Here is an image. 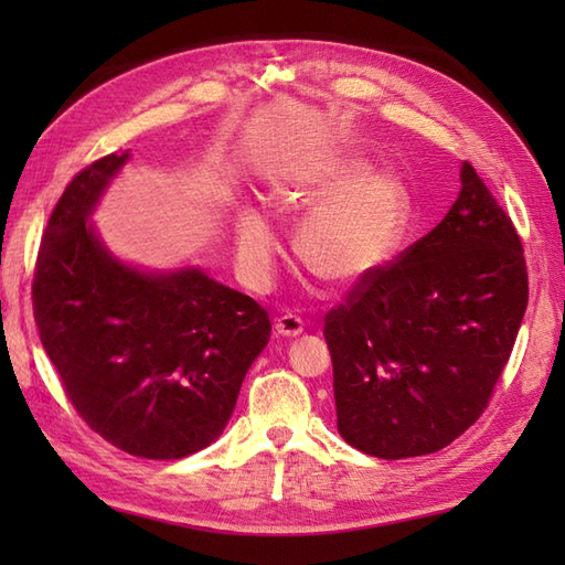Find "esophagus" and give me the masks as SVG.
Masks as SVG:
<instances>
[{
  "label": "esophagus",
  "mask_w": 565,
  "mask_h": 565,
  "mask_svg": "<svg viewBox=\"0 0 565 565\" xmlns=\"http://www.w3.org/2000/svg\"><path fill=\"white\" fill-rule=\"evenodd\" d=\"M274 332L279 334V338H296V334L303 332V320L291 316V313L279 316L274 322Z\"/></svg>",
  "instance_id": "1"
}]
</instances>
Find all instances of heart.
<instances>
[{
  "mask_svg": "<svg viewBox=\"0 0 565 565\" xmlns=\"http://www.w3.org/2000/svg\"><path fill=\"white\" fill-rule=\"evenodd\" d=\"M274 203L284 215L309 213L296 233V255L332 286H354L376 274L398 249L411 218L403 179L388 170L369 172V162L352 152L289 177L274 189ZM235 252L252 284L267 281L279 237L259 209L237 211Z\"/></svg>",
  "mask_w": 565,
  "mask_h": 565,
  "instance_id": "1",
  "label": "heart"
}]
</instances>
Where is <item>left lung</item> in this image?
I'll use <instances>...</instances> for the list:
<instances>
[{
  "label": "left lung",
  "instance_id": "8db88e82",
  "mask_svg": "<svg viewBox=\"0 0 565 565\" xmlns=\"http://www.w3.org/2000/svg\"><path fill=\"white\" fill-rule=\"evenodd\" d=\"M518 227L471 162L444 221L326 316L338 429L376 459L439 451L493 398L526 310Z\"/></svg>",
  "mask_w": 565,
  "mask_h": 565
}]
</instances>
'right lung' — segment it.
<instances>
[{"mask_svg":"<svg viewBox=\"0 0 565 565\" xmlns=\"http://www.w3.org/2000/svg\"><path fill=\"white\" fill-rule=\"evenodd\" d=\"M126 160L106 154L65 186L35 259L33 318L89 429L140 459H182L227 425L271 320L199 269L142 274L102 247L87 215Z\"/></svg>","mask_w":565,"mask_h":565,"instance_id":"right-lung-1","label":"right lung"}]
</instances>
